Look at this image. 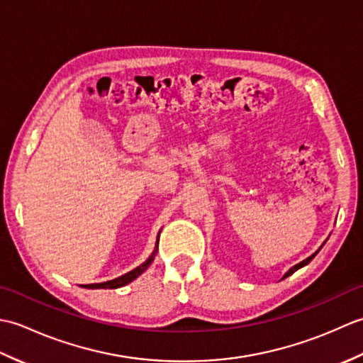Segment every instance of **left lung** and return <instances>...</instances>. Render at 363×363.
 I'll return each mask as SVG.
<instances>
[{"label":"left lung","mask_w":363,"mask_h":363,"mask_svg":"<svg viewBox=\"0 0 363 363\" xmlns=\"http://www.w3.org/2000/svg\"><path fill=\"white\" fill-rule=\"evenodd\" d=\"M328 242V238H326V240H325V243ZM325 243H323L321 246H320V248L317 250V251H315L313 254H312V256H309V257H307V259H304L303 262H299V264H296V265H293L290 269H289V272L287 273H285L284 276H282V279H285V277H287V276H290V274H293V273H295L296 272V269H299V268H303V267H306L307 264H309V262L315 257V256H317V254H318V251L323 248V246H325Z\"/></svg>","instance_id":"left-lung-1"}]
</instances>
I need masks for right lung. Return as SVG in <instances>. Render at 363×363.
Listing matches in <instances>:
<instances>
[{
    "label": "right lung",
    "mask_w": 363,
    "mask_h": 363,
    "mask_svg": "<svg viewBox=\"0 0 363 363\" xmlns=\"http://www.w3.org/2000/svg\"><path fill=\"white\" fill-rule=\"evenodd\" d=\"M157 250H159V237H157V242H156V246H154V251L151 252V256L146 259L142 265H138L137 268L130 269L129 273H125L120 277H115V279L112 281H107V282H101V284H87V285H82V287L86 289H118V287H123V285H126L129 282H133L134 279H137L138 276H140L146 268H148L151 264L154 257H156L157 254Z\"/></svg>",
    "instance_id": "1"
}]
</instances>
